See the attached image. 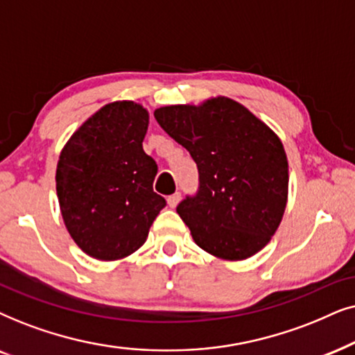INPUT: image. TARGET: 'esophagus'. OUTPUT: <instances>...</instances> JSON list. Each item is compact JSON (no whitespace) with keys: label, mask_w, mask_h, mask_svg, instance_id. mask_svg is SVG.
<instances>
[{"label":"esophagus","mask_w":355,"mask_h":355,"mask_svg":"<svg viewBox=\"0 0 355 355\" xmlns=\"http://www.w3.org/2000/svg\"><path fill=\"white\" fill-rule=\"evenodd\" d=\"M180 200H182L180 193H173V195H170V196L167 198V202H168L170 207H177L178 202H180Z\"/></svg>","instance_id":"1"}]
</instances>
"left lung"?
<instances>
[{
  "label": "left lung",
  "instance_id": "1",
  "mask_svg": "<svg viewBox=\"0 0 355 355\" xmlns=\"http://www.w3.org/2000/svg\"><path fill=\"white\" fill-rule=\"evenodd\" d=\"M198 165L200 190L177 206L198 247L242 261L269 243L287 205L289 164L279 136L229 97L154 112Z\"/></svg>",
  "mask_w": 355,
  "mask_h": 355
}]
</instances>
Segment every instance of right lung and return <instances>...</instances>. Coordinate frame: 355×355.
Returning a JSON list of instances; mask_svg holds the SVG:
<instances>
[{
  "label": "right lung",
  "mask_w": 355,
  "mask_h": 355,
  "mask_svg": "<svg viewBox=\"0 0 355 355\" xmlns=\"http://www.w3.org/2000/svg\"><path fill=\"white\" fill-rule=\"evenodd\" d=\"M149 112L133 101L103 105L74 131L56 165L64 225L79 248L101 261L135 253L165 200L153 190L155 160L144 153Z\"/></svg>",
  "instance_id": "add662e5"
}]
</instances>
